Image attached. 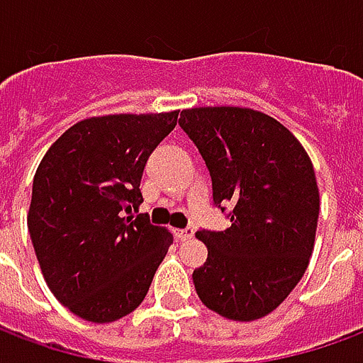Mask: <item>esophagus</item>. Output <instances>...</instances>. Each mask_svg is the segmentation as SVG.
Segmentation results:
<instances>
[{
	"mask_svg": "<svg viewBox=\"0 0 363 363\" xmlns=\"http://www.w3.org/2000/svg\"><path fill=\"white\" fill-rule=\"evenodd\" d=\"M194 235V229L192 228H184V229H174V237L181 239V241H186L190 237Z\"/></svg>",
	"mask_w": 363,
	"mask_h": 363,
	"instance_id": "esophagus-1",
	"label": "esophagus"
}]
</instances>
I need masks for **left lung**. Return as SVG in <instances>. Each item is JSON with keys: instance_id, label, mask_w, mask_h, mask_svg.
Masks as SVG:
<instances>
[{"instance_id": "obj_1", "label": "left lung", "mask_w": 363, "mask_h": 363, "mask_svg": "<svg viewBox=\"0 0 363 363\" xmlns=\"http://www.w3.org/2000/svg\"><path fill=\"white\" fill-rule=\"evenodd\" d=\"M179 126L212 177L225 231L200 229L204 267L192 272L202 303L233 320L272 313L307 270L319 218L313 163L288 128L239 106L181 112Z\"/></svg>"}]
</instances>
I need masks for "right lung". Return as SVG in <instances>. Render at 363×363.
I'll return each mask as SVG.
<instances>
[{"label": "right lung", "mask_w": 363, "mask_h": 363, "mask_svg": "<svg viewBox=\"0 0 363 363\" xmlns=\"http://www.w3.org/2000/svg\"><path fill=\"white\" fill-rule=\"evenodd\" d=\"M179 112L111 114L77 122L36 169L28 233L60 303L91 323H112L142 303L173 235L143 202V167Z\"/></svg>", "instance_id": "obj_1"}]
</instances>
